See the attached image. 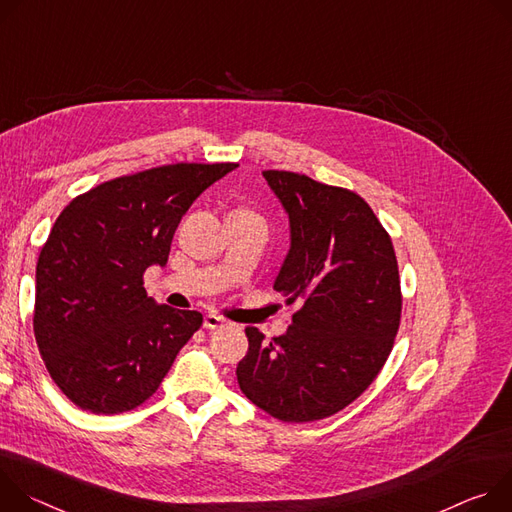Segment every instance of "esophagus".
<instances>
[{"mask_svg": "<svg viewBox=\"0 0 512 512\" xmlns=\"http://www.w3.org/2000/svg\"><path fill=\"white\" fill-rule=\"evenodd\" d=\"M203 325H205L207 329H215V327L227 325V319L221 317V315H215V313H207L205 319H203Z\"/></svg>", "mask_w": 512, "mask_h": 512, "instance_id": "34e87169", "label": "esophagus"}]
</instances>
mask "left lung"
Wrapping results in <instances>:
<instances>
[{
  "label": "left lung",
  "mask_w": 512,
  "mask_h": 512,
  "mask_svg": "<svg viewBox=\"0 0 512 512\" xmlns=\"http://www.w3.org/2000/svg\"><path fill=\"white\" fill-rule=\"evenodd\" d=\"M262 175L291 227L274 291L299 311L272 342L246 327L238 384L274 419L317 421L356 401L384 366L401 323L399 266L360 195L287 170Z\"/></svg>",
  "instance_id": "obj_1"
}]
</instances>
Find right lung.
Returning <instances> with one entry per match:
<instances>
[{
  "mask_svg": "<svg viewBox=\"0 0 512 512\" xmlns=\"http://www.w3.org/2000/svg\"><path fill=\"white\" fill-rule=\"evenodd\" d=\"M236 166L150 168L79 195L56 217L36 264L34 335L48 374L83 411L142 405L201 327L199 311L148 297L142 276L166 266L183 215Z\"/></svg>",
  "mask_w": 512,
  "mask_h": 512,
  "instance_id": "1",
  "label": "right lung"
}]
</instances>
